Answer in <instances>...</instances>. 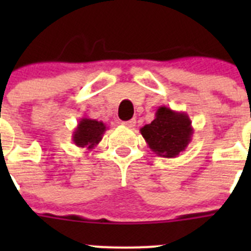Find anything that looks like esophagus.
I'll return each instance as SVG.
<instances>
[{
  "instance_id": "obj_1",
  "label": "esophagus",
  "mask_w": 251,
  "mask_h": 251,
  "mask_svg": "<svg viewBox=\"0 0 251 251\" xmlns=\"http://www.w3.org/2000/svg\"><path fill=\"white\" fill-rule=\"evenodd\" d=\"M123 126L127 128H133L136 127V119H130V121L123 122Z\"/></svg>"
}]
</instances>
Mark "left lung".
<instances>
[{"mask_svg": "<svg viewBox=\"0 0 251 251\" xmlns=\"http://www.w3.org/2000/svg\"><path fill=\"white\" fill-rule=\"evenodd\" d=\"M141 134L157 156L175 158L191 142L194 128L185 112L162 105L157 109L154 119L141 128Z\"/></svg>", "mask_w": 251, "mask_h": 251, "instance_id": "left-lung-1", "label": "left lung"}]
</instances>
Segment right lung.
<instances>
[{
    "mask_svg": "<svg viewBox=\"0 0 251 251\" xmlns=\"http://www.w3.org/2000/svg\"><path fill=\"white\" fill-rule=\"evenodd\" d=\"M105 130L106 127L103 122L83 117L73 132L72 139L77 147L93 150L101 141Z\"/></svg>",
    "mask_w": 251,
    "mask_h": 251,
    "instance_id": "obj_1",
    "label": "right lung"
}]
</instances>
